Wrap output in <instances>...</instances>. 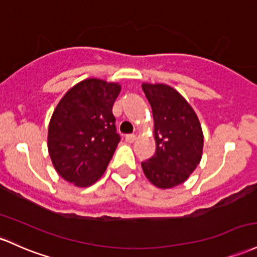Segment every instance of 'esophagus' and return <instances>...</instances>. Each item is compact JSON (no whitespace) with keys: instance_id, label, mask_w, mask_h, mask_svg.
Here are the masks:
<instances>
[{"instance_id":"1","label":"esophagus","mask_w":257,"mask_h":257,"mask_svg":"<svg viewBox=\"0 0 257 257\" xmlns=\"http://www.w3.org/2000/svg\"><path fill=\"white\" fill-rule=\"evenodd\" d=\"M137 140V135L135 134H128L125 135V142L128 143H134Z\"/></svg>"}]
</instances>
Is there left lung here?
<instances>
[{"label":"left lung","instance_id":"left-lung-1","mask_svg":"<svg viewBox=\"0 0 257 257\" xmlns=\"http://www.w3.org/2000/svg\"><path fill=\"white\" fill-rule=\"evenodd\" d=\"M154 114L156 151L142 162L146 178L161 189L182 184L200 163L204 135L184 97L165 84H143Z\"/></svg>","mask_w":257,"mask_h":257}]
</instances>
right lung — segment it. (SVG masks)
<instances>
[{
    "label": "right lung",
    "instance_id": "1",
    "mask_svg": "<svg viewBox=\"0 0 257 257\" xmlns=\"http://www.w3.org/2000/svg\"><path fill=\"white\" fill-rule=\"evenodd\" d=\"M119 91L118 84L86 79L53 111L47 146L53 167L67 182L89 187L105 173L120 140L112 113Z\"/></svg>",
    "mask_w": 257,
    "mask_h": 257
}]
</instances>
